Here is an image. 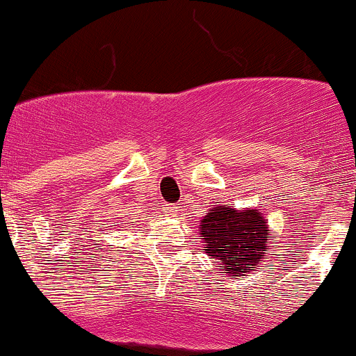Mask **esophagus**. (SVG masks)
Segmentation results:
<instances>
[{
  "instance_id": "1",
  "label": "esophagus",
  "mask_w": 356,
  "mask_h": 356,
  "mask_svg": "<svg viewBox=\"0 0 356 356\" xmlns=\"http://www.w3.org/2000/svg\"><path fill=\"white\" fill-rule=\"evenodd\" d=\"M163 209H165V211L168 213V215L170 216H175L177 215V211H179V207H174V204H163Z\"/></svg>"
}]
</instances>
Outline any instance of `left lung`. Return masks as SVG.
Listing matches in <instances>:
<instances>
[{
  "instance_id": "1",
  "label": "left lung",
  "mask_w": 356,
  "mask_h": 356,
  "mask_svg": "<svg viewBox=\"0 0 356 356\" xmlns=\"http://www.w3.org/2000/svg\"><path fill=\"white\" fill-rule=\"evenodd\" d=\"M200 227L207 245L203 250L232 276H244L250 268H257L268 249L269 228L257 209L237 211L216 207L201 220Z\"/></svg>"
}]
</instances>
